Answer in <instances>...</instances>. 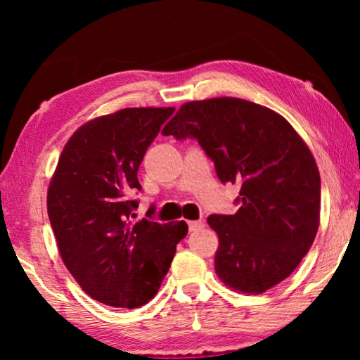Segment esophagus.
Returning a JSON list of instances; mask_svg holds the SVG:
<instances>
[{
  "label": "esophagus",
  "instance_id": "1",
  "mask_svg": "<svg viewBox=\"0 0 360 360\" xmlns=\"http://www.w3.org/2000/svg\"><path fill=\"white\" fill-rule=\"evenodd\" d=\"M188 228H190V231H198V229H201V228H205V221H190L188 223Z\"/></svg>",
  "mask_w": 360,
  "mask_h": 360
}]
</instances>
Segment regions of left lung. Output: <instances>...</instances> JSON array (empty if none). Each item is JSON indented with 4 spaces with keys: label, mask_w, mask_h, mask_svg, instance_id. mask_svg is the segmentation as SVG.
<instances>
[{
    "label": "left lung",
    "mask_w": 360,
    "mask_h": 360,
    "mask_svg": "<svg viewBox=\"0 0 360 360\" xmlns=\"http://www.w3.org/2000/svg\"><path fill=\"white\" fill-rule=\"evenodd\" d=\"M198 141L221 184H239L234 214H211L214 269L231 288L264 293L298 267L319 224L321 180L308 146L288 121L239 98L190 101L162 131Z\"/></svg>",
    "instance_id": "obj_1"
}]
</instances>
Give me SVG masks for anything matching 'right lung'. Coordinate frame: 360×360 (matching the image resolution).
<instances>
[{
    "instance_id": "obj_1",
    "label": "right lung",
    "mask_w": 360,
    "mask_h": 360,
    "mask_svg": "<svg viewBox=\"0 0 360 360\" xmlns=\"http://www.w3.org/2000/svg\"><path fill=\"white\" fill-rule=\"evenodd\" d=\"M175 108H127L96 117L63 147L47 193V213L60 257L80 287L100 303L137 308L159 290L185 221L132 223L141 190L137 170Z\"/></svg>"
}]
</instances>
